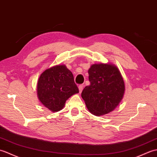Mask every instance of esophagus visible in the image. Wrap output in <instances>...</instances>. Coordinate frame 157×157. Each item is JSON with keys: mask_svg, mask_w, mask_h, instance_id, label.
Returning a JSON list of instances; mask_svg holds the SVG:
<instances>
[{"mask_svg": "<svg viewBox=\"0 0 157 157\" xmlns=\"http://www.w3.org/2000/svg\"><path fill=\"white\" fill-rule=\"evenodd\" d=\"M83 87H84V85H80L78 86V89H79V92L80 93L82 92V90L83 89Z\"/></svg>", "mask_w": 157, "mask_h": 157, "instance_id": "obj_1", "label": "esophagus"}]
</instances>
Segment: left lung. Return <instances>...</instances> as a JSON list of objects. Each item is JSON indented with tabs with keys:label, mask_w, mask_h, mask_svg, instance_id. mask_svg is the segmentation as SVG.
<instances>
[{
	"label": "left lung",
	"mask_w": 157,
	"mask_h": 157,
	"mask_svg": "<svg viewBox=\"0 0 157 157\" xmlns=\"http://www.w3.org/2000/svg\"><path fill=\"white\" fill-rule=\"evenodd\" d=\"M90 85L81 93L89 111L97 116L111 112L122 99L125 86L119 70L113 65L95 64L89 70Z\"/></svg>",
	"instance_id": "1"
}]
</instances>
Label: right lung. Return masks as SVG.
<instances>
[{
  "instance_id": "right-lung-1",
  "label": "right lung",
  "mask_w": 157,
  "mask_h": 157,
  "mask_svg": "<svg viewBox=\"0 0 157 157\" xmlns=\"http://www.w3.org/2000/svg\"><path fill=\"white\" fill-rule=\"evenodd\" d=\"M38 98L52 111L61 110L70 97L79 92L72 73L64 65L45 71L37 82Z\"/></svg>"
}]
</instances>
